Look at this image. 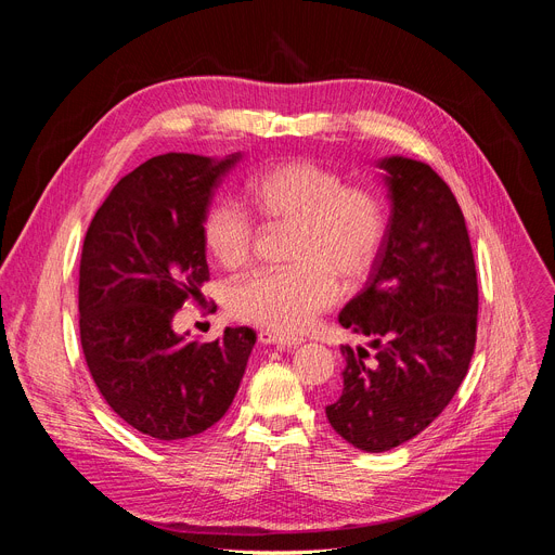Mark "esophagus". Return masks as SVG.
Here are the masks:
<instances>
[{"label":"esophagus","instance_id":"obj_1","mask_svg":"<svg viewBox=\"0 0 555 555\" xmlns=\"http://www.w3.org/2000/svg\"><path fill=\"white\" fill-rule=\"evenodd\" d=\"M258 339H260V344H276V346H297L304 341L301 335H283V333H274V331H260Z\"/></svg>","mask_w":555,"mask_h":555}]
</instances>
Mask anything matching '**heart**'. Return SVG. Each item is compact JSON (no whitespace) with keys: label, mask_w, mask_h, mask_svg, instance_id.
<instances>
[{"label":"heart","mask_w":555,"mask_h":555,"mask_svg":"<svg viewBox=\"0 0 555 555\" xmlns=\"http://www.w3.org/2000/svg\"><path fill=\"white\" fill-rule=\"evenodd\" d=\"M254 211L268 222H293L287 268L256 270L233 281L229 312L274 333H299L339 299V281L369 274L387 233L380 197L346 186L339 172L314 162H285L247 182ZM202 241L227 270L254 254V218L231 199H214L202 216Z\"/></svg>","instance_id":"heart-1"}]
</instances>
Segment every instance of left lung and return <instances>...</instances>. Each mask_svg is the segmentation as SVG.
Segmentation results:
<instances>
[{
  "instance_id": "left-lung-1",
  "label": "left lung",
  "mask_w": 555,
  "mask_h": 555,
  "mask_svg": "<svg viewBox=\"0 0 555 555\" xmlns=\"http://www.w3.org/2000/svg\"><path fill=\"white\" fill-rule=\"evenodd\" d=\"M391 216L362 293L339 324L375 348L341 346L333 429L364 452H387L439 416L468 373L477 344L479 287L468 229L439 172L406 157L380 162Z\"/></svg>"
}]
</instances>
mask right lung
<instances>
[{
  "mask_svg": "<svg viewBox=\"0 0 555 555\" xmlns=\"http://www.w3.org/2000/svg\"><path fill=\"white\" fill-rule=\"evenodd\" d=\"M238 159L153 157L119 180L85 233L78 324L87 369L114 414L157 441L216 425L256 344L247 326L207 344L172 331L175 312L209 281L202 216Z\"/></svg>",
  "mask_w": 555,
  "mask_h": 555,
  "instance_id": "1",
  "label": "right lung"
}]
</instances>
